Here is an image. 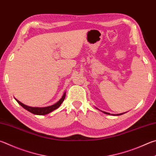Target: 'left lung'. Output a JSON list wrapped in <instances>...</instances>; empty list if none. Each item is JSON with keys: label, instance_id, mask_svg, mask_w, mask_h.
<instances>
[{"label": "left lung", "instance_id": "8db88e82", "mask_svg": "<svg viewBox=\"0 0 156 156\" xmlns=\"http://www.w3.org/2000/svg\"><path fill=\"white\" fill-rule=\"evenodd\" d=\"M97 109H98V108H97ZM98 110H99V109H98ZM101 111L102 112H104V114H106V115H114V116H116V115H117V116H119V115H123V113H121V114H117V115H114V114H110V113H108V112H106L102 111V110H101Z\"/></svg>", "mask_w": 156, "mask_h": 156}]
</instances>
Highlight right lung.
<instances>
[{
	"instance_id": "1",
	"label": "right lung",
	"mask_w": 156,
	"mask_h": 156,
	"mask_svg": "<svg viewBox=\"0 0 156 156\" xmlns=\"http://www.w3.org/2000/svg\"><path fill=\"white\" fill-rule=\"evenodd\" d=\"M66 92H65L63 93V95L62 96V98L60 99V100L58 101L57 102L56 104H53L52 106H47V107H31V106H27L25 105V104H22L20 101H18L17 99H16V100L17 101V102H18L20 105L22 106V107L24 108V109H26L28 111H29L30 112L33 113L34 115H47L48 114V113L52 112L53 110H56V108H58L61 106V104L63 103V101L65 100V98H66Z\"/></svg>"
}]
</instances>
